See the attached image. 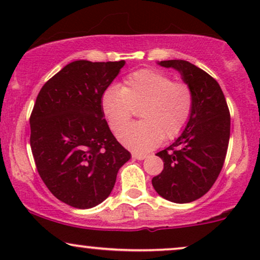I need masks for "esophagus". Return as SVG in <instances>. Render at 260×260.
Segmentation results:
<instances>
[{"label": "esophagus", "mask_w": 260, "mask_h": 260, "mask_svg": "<svg viewBox=\"0 0 260 260\" xmlns=\"http://www.w3.org/2000/svg\"><path fill=\"white\" fill-rule=\"evenodd\" d=\"M133 157L136 158V159H144L147 157V154H140V152H133Z\"/></svg>", "instance_id": "34e87169"}]
</instances>
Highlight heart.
<instances>
[{
    "label": "heart",
    "mask_w": 260,
    "mask_h": 260,
    "mask_svg": "<svg viewBox=\"0 0 260 260\" xmlns=\"http://www.w3.org/2000/svg\"><path fill=\"white\" fill-rule=\"evenodd\" d=\"M141 107L142 118L123 126ZM194 93L189 84L174 81L156 70L135 71L124 78L122 87L110 86L102 95V109L112 131H120L119 141L131 150L144 152L155 148L163 138L173 140L189 122Z\"/></svg>",
    "instance_id": "heart-1"
}]
</instances>
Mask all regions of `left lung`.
<instances>
[{
  "instance_id": "1",
  "label": "left lung",
  "mask_w": 260,
  "mask_h": 260,
  "mask_svg": "<svg viewBox=\"0 0 260 260\" xmlns=\"http://www.w3.org/2000/svg\"><path fill=\"white\" fill-rule=\"evenodd\" d=\"M159 65L182 74L193 90L194 108L181 136L156 154L163 159V170L151 182L166 200L187 204L204 197L221 172L230 142V110L218 81L204 70L184 60Z\"/></svg>"
}]
</instances>
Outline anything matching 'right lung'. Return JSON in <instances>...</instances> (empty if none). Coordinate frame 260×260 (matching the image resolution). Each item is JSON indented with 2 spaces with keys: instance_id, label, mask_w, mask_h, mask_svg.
Masks as SVG:
<instances>
[{
  "instance_id": "right-lung-1",
  "label": "right lung",
  "mask_w": 260,
  "mask_h": 260,
  "mask_svg": "<svg viewBox=\"0 0 260 260\" xmlns=\"http://www.w3.org/2000/svg\"><path fill=\"white\" fill-rule=\"evenodd\" d=\"M124 63H69L42 86L30 113L29 141L39 175L56 199L74 208L104 201L130 159L102 109V95Z\"/></svg>"
}]
</instances>
